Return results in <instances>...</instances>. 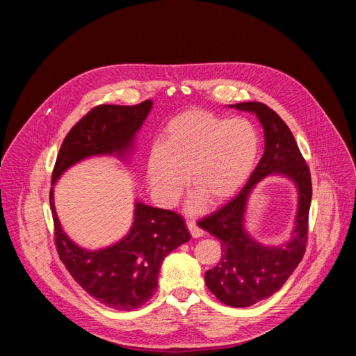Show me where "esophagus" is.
Segmentation results:
<instances>
[{
    "instance_id": "1",
    "label": "esophagus",
    "mask_w": 356,
    "mask_h": 356,
    "mask_svg": "<svg viewBox=\"0 0 356 356\" xmlns=\"http://www.w3.org/2000/svg\"><path fill=\"white\" fill-rule=\"evenodd\" d=\"M187 227H188V230H190L193 238H200V236L204 234V232L199 227V225H197L195 221H188V220H187Z\"/></svg>"
}]
</instances>
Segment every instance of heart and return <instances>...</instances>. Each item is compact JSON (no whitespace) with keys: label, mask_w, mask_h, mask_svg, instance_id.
<instances>
[{"label":"heart","mask_w":356,"mask_h":356,"mask_svg":"<svg viewBox=\"0 0 356 356\" xmlns=\"http://www.w3.org/2000/svg\"><path fill=\"white\" fill-rule=\"evenodd\" d=\"M165 143H154L147 157V178L163 207L175 204L190 184L199 193L190 202L199 211L230 199L252 174L260 135L246 118H224L209 111L188 110L168 122Z\"/></svg>","instance_id":"heart-1"}]
</instances>
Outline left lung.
Returning a JSON list of instances; mask_svg holds the SVG:
<instances>
[{"label": "left lung", "mask_w": 356, "mask_h": 356, "mask_svg": "<svg viewBox=\"0 0 356 356\" xmlns=\"http://www.w3.org/2000/svg\"><path fill=\"white\" fill-rule=\"evenodd\" d=\"M232 108L254 113L264 129V154L245 187L197 225L221 243V260L204 273L211 293L224 305L248 307L273 296L293 275L306 251L312 181L293 132L272 108L261 102H241ZM270 173L293 180L299 191L293 238L279 247H264L244 230V209L254 186Z\"/></svg>", "instance_id": "left-lung-1"}]
</instances>
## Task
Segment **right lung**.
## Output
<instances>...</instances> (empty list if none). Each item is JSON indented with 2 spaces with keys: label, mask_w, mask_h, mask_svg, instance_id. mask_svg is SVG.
<instances>
[{
  "label": "right lung",
  "mask_w": 356,
  "mask_h": 356,
  "mask_svg": "<svg viewBox=\"0 0 356 356\" xmlns=\"http://www.w3.org/2000/svg\"><path fill=\"white\" fill-rule=\"evenodd\" d=\"M153 102L138 105H98L86 114L63 139L51 174V184L72 165L92 156H124ZM55 243L60 261L86 293L115 310H135L157 289L165 257L190 241L184 220L174 211L135 202L134 222L117 243L90 251L75 245L62 230L50 190Z\"/></svg>",
  "instance_id": "add662e5"
}]
</instances>
